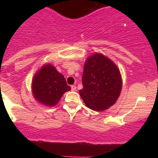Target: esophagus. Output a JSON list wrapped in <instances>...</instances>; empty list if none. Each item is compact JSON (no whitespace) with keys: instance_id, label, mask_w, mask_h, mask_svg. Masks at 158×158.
<instances>
[{"instance_id":"esophagus-1","label":"esophagus","mask_w":158,"mask_h":158,"mask_svg":"<svg viewBox=\"0 0 158 158\" xmlns=\"http://www.w3.org/2000/svg\"><path fill=\"white\" fill-rule=\"evenodd\" d=\"M76 86L75 85H71V90H72V91H76Z\"/></svg>"}]
</instances>
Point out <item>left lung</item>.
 Returning <instances> with one entry per match:
<instances>
[{
    "mask_svg": "<svg viewBox=\"0 0 158 158\" xmlns=\"http://www.w3.org/2000/svg\"><path fill=\"white\" fill-rule=\"evenodd\" d=\"M82 85L79 93L85 105L94 111H104L114 105L120 95L122 77L111 59L96 53L85 63Z\"/></svg>",
    "mask_w": 158,
    "mask_h": 158,
    "instance_id": "8db88e82",
    "label": "left lung"
}]
</instances>
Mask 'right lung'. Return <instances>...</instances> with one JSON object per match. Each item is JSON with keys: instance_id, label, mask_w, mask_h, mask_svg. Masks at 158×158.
<instances>
[{"instance_id": "add662e5", "label": "right lung", "mask_w": 158, "mask_h": 158, "mask_svg": "<svg viewBox=\"0 0 158 158\" xmlns=\"http://www.w3.org/2000/svg\"><path fill=\"white\" fill-rule=\"evenodd\" d=\"M31 85L35 100L47 107L56 105L62 95L71 89L63 75L51 64L43 65L36 73Z\"/></svg>"}]
</instances>
